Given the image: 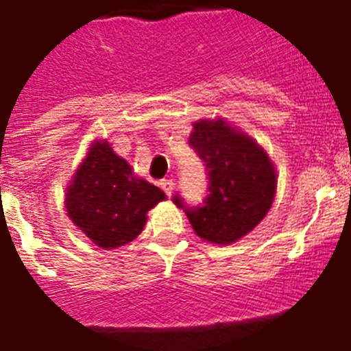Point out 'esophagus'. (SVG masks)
<instances>
[{"instance_id": "1", "label": "esophagus", "mask_w": 351, "mask_h": 351, "mask_svg": "<svg viewBox=\"0 0 351 351\" xmlns=\"http://www.w3.org/2000/svg\"><path fill=\"white\" fill-rule=\"evenodd\" d=\"M160 187L164 189V193L167 195V197H171V195H173V189H175V182L167 178V180L160 182Z\"/></svg>"}]
</instances>
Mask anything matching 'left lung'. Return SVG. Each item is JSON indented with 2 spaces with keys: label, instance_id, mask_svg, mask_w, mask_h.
I'll use <instances>...</instances> for the list:
<instances>
[{
  "label": "left lung",
  "instance_id": "8db88e82",
  "mask_svg": "<svg viewBox=\"0 0 351 351\" xmlns=\"http://www.w3.org/2000/svg\"><path fill=\"white\" fill-rule=\"evenodd\" d=\"M189 145L208 171V197L202 206H187L180 195L173 202L186 211L200 239L233 244L255 230L271 208L275 167L258 143L224 120L197 121Z\"/></svg>",
  "mask_w": 351,
  "mask_h": 351
}]
</instances>
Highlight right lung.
<instances>
[{"instance_id":"obj_1","label":"right lung","mask_w":351,"mask_h":351,"mask_svg":"<svg viewBox=\"0 0 351 351\" xmlns=\"http://www.w3.org/2000/svg\"><path fill=\"white\" fill-rule=\"evenodd\" d=\"M165 200L162 189L132 175L107 142H96L67 191V215L96 245L112 250L142 233L147 211Z\"/></svg>"}]
</instances>
